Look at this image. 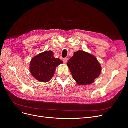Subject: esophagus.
Returning a JSON list of instances; mask_svg holds the SVG:
<instances>
[{
    "label": "esophagus",
    "instance_id": "34e87169",
    "mask_svg": "<svg viewBox=\"0 0 128 128\" xmlns=\"http://www.w3.org/2000/svg\"><path fill=\"white\" fill-rule=\"evenodd\" d=\"M68 59L67 58H64V60H63V61H64V64H66L67 62H68Z\"/></svg>",
    "mask_w": 128,
    "mask_h": 128
}]
</instances>
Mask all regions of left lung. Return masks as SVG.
<instances>
[{
	"label": "left lung",
	"mask_w": 128,
	"mask_h": 128,
	"mask_svg": "<svg viewBox=\"0 0 128 128\" xmlns=\"http://www.w3.org/2000/svg\"><path fill=\"white\" fill-rule=\"evenodd\" d=\"M67 65L73 78L80 86L94 83L102 71L101 66L95 56L83 51L75 52Z\"/></svg>",
	"instance_id": "1"
}]
</instances>
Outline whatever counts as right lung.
Segmentation results:
<instances>
[{
    "label": "right lung",
    "instance_id": "right-lung-1",
    "mask_svg": "<svg viewBox=\"0 0 128 128\" xmlns=\"http://www.w3.org/2000/svg\"><path fill=\"white\" fill-rule=\"evenodd\" d=\"M53 55L52 51H46L32 59L30 64V71L37 80L42 82H48L53 77L56 67L63 63Z\"/></svg>",
    "mask_w": 128,
    "mask_h": 128
}]
</instances>
